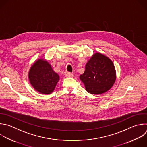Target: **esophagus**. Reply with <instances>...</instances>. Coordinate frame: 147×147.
<instances>
[{"mask_svg":"<svg viewBox=\"0 0 147 147\" xmlns=\"http://www.w3.org/2000/svg\"><path fill=\"white\" fill-rule=\"evenodd\" d=\"M65 76H66V77H73L74 76H73V74L71 73H70V72H67V71H66V72H65Z\"/></svg>","mask_w":147,"mask_h":147,"instance_id":"obj_1","label":"esophagus"}]
</instances>
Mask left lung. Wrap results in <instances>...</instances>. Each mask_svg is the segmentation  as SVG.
I'll use <instances>...</instances> for the list:
<instances>
[{"mask_svg":"<svg viewBox=\"0 0 147 147\" xmlns=\"http://www.w3.org/2000/svg\"><path fill=\"white\" fill-rule=\"evenodd\" d=\"M80 78L86 90L90 94H99L109 90L116 79L113 62L100 53L94 54L85 65V70Z\"/></svg>","mask_w":147,"mask_h":147,"instance_id":"1","label":"left lung"}]
</instances>
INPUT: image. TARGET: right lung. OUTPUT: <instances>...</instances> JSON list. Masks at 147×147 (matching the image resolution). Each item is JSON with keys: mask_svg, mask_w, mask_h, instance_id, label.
Listing matches in <instances>:
<instances>
[{"mask_svg": "<svg viewBox=\"0 0 147 147\" xmlns=\"http://www.w3.org/2000/svg\"><path fill=\"white\" fill-rule=\"evenodd\" d=\"M29 78L36 90L43 94H50L54 90L59 76L47 61L38 59L31 67Z\"/></svg>", "mask_w": 147, "mask_h": 147, "instance_id": "1", "label": "right lung"}]
</instances>
